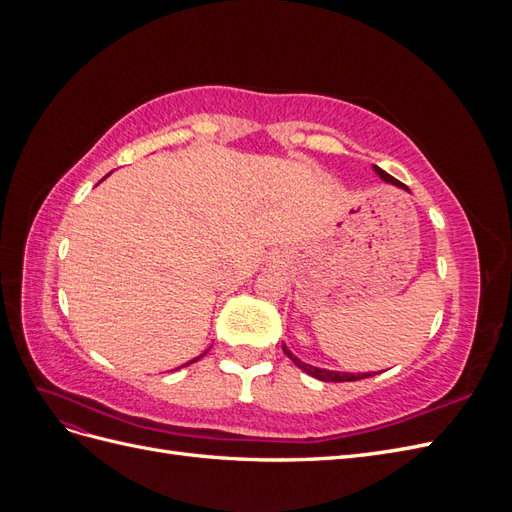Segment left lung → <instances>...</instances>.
<instances>
[{"mask_svg": "<svg viewBox=\"0 0 512 512\" xmlns=\"http://www.w3.org/2000/svg\"><path fill=\"white\" fill-rule=\"evenodd\" d=\"M376 168V173L380 175V179H384V181H389V183H395L397 188H406L404 183H399L395 177H391L389 173H384L382 168H378V166H374ZM282 348H284V354L288 356V359L297 365L299 369H303L305 374H309V376H314V378H318V380H322V382H354V380H363V378H369L371 374H346V371H329V369H320V367H314V365H307V363H303V361H299L297 356H294L284 344H282Z\"/></svg>", "mask_w": 512, "mask_h": 512, "instance_id": "left-lung-1", "label": "left lung"}]
</instances>
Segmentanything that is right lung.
Instances as JSON below:
<instances>
[{"label": "right lung", "instance_id": "add662e5", "mask_svg": "<svg viewBox=\"0 0 512 512\" xmlns=\"http://www.w3.org/2000/svg\"><path fill=\"white\" fill-rule=\"evenodd\" d=\"M198 359H200V356H196V359H194V361H198ZM194 361H190V363H194ZM190 363H185V365H190Z\"/></svg>", "mask_w": 512, "mask_h": 512}]
</instances>
